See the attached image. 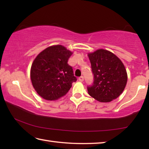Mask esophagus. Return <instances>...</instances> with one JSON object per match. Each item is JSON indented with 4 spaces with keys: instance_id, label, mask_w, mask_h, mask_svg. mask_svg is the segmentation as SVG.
Returning a JSON list of instances; mask_svg holds the SVG:
<instances>
[{
    "instance_id": "1",
    "label": "esophagus",
    "mask_w": 149,
    "mask_h": 149,
    "mask_svg": "<svg viewBox=\"0 0 149 149\" xmlns=\"http://www.w3.org/2000/svg\"><path fill=\"white\" fill-rule=\"evenodd\" d=\"M78 79H79V81H83L84 80V76H81L78 78Z\"/></svg>"
}]
</instances>
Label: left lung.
Here are the masks:
<instances>
[{"label": "left lung", "instance_id": "8db88e82", "mask_svg": "<svg viewBox=\"0 0 149 149\" xmlns=\"http://www.w3.org/2000/svg\"><path fill=\"white\" fill-rule=\"evenodd\" d=\"M93 75L92 85L87 86L90 96L98 101L108 102L122 94L127 75L122 62L112 52L104 49L88 54Z\"/></svg>", "mask_w": 149, "mask_h": 149}]
</instances>
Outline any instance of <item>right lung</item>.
<instances>
[{"instance_id": "right-lung-1", "label": "right lung", "mask_w": 149, "mask_h": 149, "mask_svg": "<svg viewBox=\"0 0 149 149\" xmlns=\"http://www.w3.org/2000/svg\"><path fill=\"white\" fill-rule=\"evenodd\" d=\"M72 52L62 45L47 48L39 53L31 68L32 85L45 100H54L69 91L77 81L68 60Z\"/></svg>"}]
</instances>
